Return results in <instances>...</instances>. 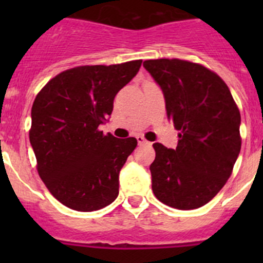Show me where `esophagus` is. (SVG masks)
Here are the masks:
<instances>
[{
    "instance_id": "obj_1",
    "label": "esophagus",
    "mask_w": 263,
    "mask_h": 263,
    "mask_svg": "<svg viewBox=\"0 0 263 263\" xmlns=\"http://www.w3.org/2000/svg\"><path fill=\"white\" fill-rule=\"evenodd\" d=\"M136 139H137V142H139V145H144V144H147V141L146 140H145V137L144 136H136Z\"/></svg>"
}]
</instances>
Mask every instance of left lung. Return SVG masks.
Segmentation results:
<instances>
[{
  "instance_id": "obj_1",
  "label": "left lung",
  "mask_w": 263,
  "mask_h": 263,
  "mask_svg": "<svg viewBox=\"0 0 263 263\" xmlns=\"http://www.w3.org/2000/svg\"><path fill=\"white\" fill-rule=\"evenodd\" d=\"M163 90L166 116L178 129V145L155 142L150 165L153 192L160 202L193 210L224 187L240 153V113L222 79L183 60L144 62Z\"/></svg>"
}]
</instances>
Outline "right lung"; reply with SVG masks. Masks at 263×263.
Masks as SVG:
<instances>
[{"label":"right lung","instance_id":"right-lung-1","mask_svg":"<svg viewBox=\"0 0 263 263\" xmlns=\"http://www.w3.org/2000/svg\"><path fill=\"white\" fill-rule=\"evenodd\" d=\"M141 60L80 66L58 73L31 108V147L49 192L76 211H95L118 196L119 172L137 146L98 127L112 115L117 92L136 76Z\"/></svg>","mask_w":263,"mask_h":263}]
</instances>
